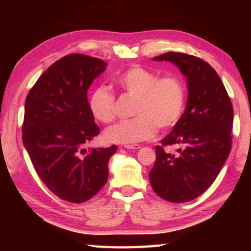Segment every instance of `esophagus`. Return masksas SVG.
<instances>
[{"label":"esophagus","instance_id":"esophagus-1","mask_svg":"<svg viewBox=\"0 0 251 251\" xmlns=\"http://www.w3.org/2000/svg\"><path fill=\"white\" fill-rule=\"evenodd\" d=\"M124 148H126V150H139L141 145H138V144H133V145H130V144H128V145H124Z\"/></svg>","mask_w":251,"mask_h":251}]
</instances>
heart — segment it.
I'll return each instance as SVG.
<instances>
[{"mask_svg":"<svg viewBox=\"0 0 251 251\" xmlns=\"http://www.w3.org/2000/svg\"><path fill=\"white\" fill-rule=\"evenodd\" d=\"M121 90L136 97L131 120L108 127L104 137L109 143L133 144L155 136L157 127L168 129L179 121L184 110L185 88L176 76L158 75L142 66H133L115 78ZM88 107L97 121L110 123L115 118V97L107 88H95Z\"/></svg>","mask_w":251,"mask_h":251,"instance_id":"b5f03b06","label":"heart"}]
</instances>
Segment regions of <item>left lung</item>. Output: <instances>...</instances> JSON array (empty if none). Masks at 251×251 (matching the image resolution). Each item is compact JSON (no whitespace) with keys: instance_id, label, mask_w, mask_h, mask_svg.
<instances>
[{"instance_id":"left-lung-1","label":"left lung","mask_w":251,"mask_h":251,"mask_svg":"<svg viewBox=\"0 0 251 251\" xmlns=\"http://www.w3.org/2000/svg\"><path fill=\"white\" fill-rule=\"evenodd\" d=\"M152 59L171 62L180 70L187 77L188 99L179 121L155 147L150 181L165 201H190L209 188L228 158L232 105L217 72L201 58L168 52ZM168 145L180 146L177 154L164 151Z\"/></svg>"}]
</instances>
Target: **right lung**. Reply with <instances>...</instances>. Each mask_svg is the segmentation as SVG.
<instances>
[{
	"label": "right lung",
	"instance_id": "right-lung-1",
	"mask_svg": "<svg viewBox=\"0 0 251 251\" xmlns=\"http://www.w3.org/2000/svg\"><path fill=\"white\" fill-rule=\"evenodd\" d=\"M106 66L88 55H66L40 76L25 100L24 147L42 181L63 201H86L107 181L117 147L85 148L100 134L87 90Z\"/></svg>",
	"mask_w": 251,
	"mask_h": 251
}]
</instances>
